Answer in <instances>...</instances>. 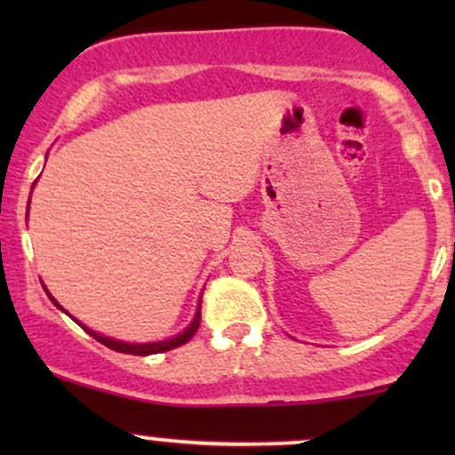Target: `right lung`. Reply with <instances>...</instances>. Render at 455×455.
I'll use <instances>...</instances> for the list:
<instances>
[{
    "label": "right lung",
    "instance_id": "right-lung-1",
    "mask_svg": "<svg viewBox=\"0 0 455 455\" xmlns=\"http://www.w3.org/2000/svg\"><path fill=\"white\" fill-rule=\"evenodd\" d=\"M43 286H44V284H43ZM44 291H46V295H49V299L53 301V304H55L57 307H60L61 312H66L64 307L57 304V299H55L53 295L49 293V289H46V286H44ZM75 321H76V318H75ZM76 323H78V321H76ZM78 325H81L83 329H87L85 325H83V323H78ZM198 325H201V304H198L195 318H192V323L184 329V331L177 333V336H173V338H166V340H160V342H145V344L122 342V340H115V338L102 336V333L93 331V329H87V333H90L92 338H96V340L100 342V344H104V347L113 348V351H117V353H128V355H156V353L171 351V348H177V347H181V344H186L188 340H190L192 336H195Z\"/></svg>",
    "mask_w": 455,
    "mask_h": 455
}]
</instances>
